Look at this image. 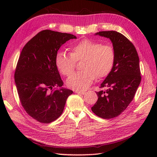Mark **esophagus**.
Segmentation results:
<instances>
[{"label": "esophagus", "mask_w": 157, "mask_h": 157, "mask_svg": "<svg viewBox=\"0 0 157 157\" xmlns=\"http://www.w3.org/2000/svg\"><path fill=\"white\" fill-rule=\"evenodd\" d=\"M75 92H76L77 94H82V95H84V94H86V91H78V90H75Z\"/></svg>", "instance_id": "obj_1"}]
</instances>
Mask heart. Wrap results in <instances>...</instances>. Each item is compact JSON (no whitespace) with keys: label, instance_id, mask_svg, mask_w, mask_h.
I'll return each instance as SVG.
<instances>
[{"label":"heart","instance_id":"b5f03b06","mask_svg":"<svg viewBox=\"0 0 157 157\" xmlns=\"http://www.w3.org/2000/svg\"><path fill=\"white\" fill-rule=\"evenodd\" d=\"M115 51L109 44L90 39H84L71 46V53L60 52L56 56V65L59 72L69 77L74 72L77 61L84 59L82 69L67 80V86L75 90H86L96 76L105 77L111 73L115 61Z\"/></svg>","mask_w":157,"mask_h":157}]
</instances>
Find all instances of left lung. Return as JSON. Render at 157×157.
Segmentation results:
<instances>
[{"mask_svg": "<svg viewBox=\"0 0 157 157\" xmlns=\"http://www.w3.org/2000/svg\"><path fill=\"white\" fill-rule=\"evenodd\" d=\"M110 39L115 51L113 68L96 92L98 99L92 111L99 117L110 119L124 111L134 99L141 82L139 56L135 46L121 33L100 31L96 35Z\"/></svg>", "mask_w": 157, "mask_h": 157, "instance_id": "1", "label": "left lung"}]
</instances>
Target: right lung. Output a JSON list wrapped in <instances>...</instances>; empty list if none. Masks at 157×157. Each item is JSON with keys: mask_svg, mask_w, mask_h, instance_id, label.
I'll return each mask as SVG.
<instances>
[{"mask_svg": "<svg viewBox=\"0 0 157 157\" xmlns=\"http://www.w3.org/2000/svg\"><path fill=\"white\" fill-rule=\"evenodd\" d=\"M73 39L77 37L69 33L43 30L27 42L19 58L14 73L19 98L28 115L41 123L59 118L73 92L61 87L55 61L60 47Z\"/></svg>", "mask_w": 157, "mask_h": 157, "instance_id": "obj_1", "label": "right lung"}]
</instances>
